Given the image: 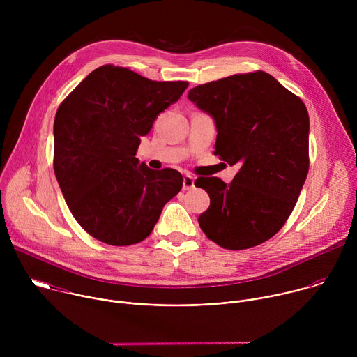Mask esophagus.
Listing matches in <instances>:
<instances>
[{"label": "esophagus", "mask_w": 357, "mask_h": 357, "mask_svg": "<svg viewBox=\"0 0 357 357\" xmlns=\"http://www.w3.org/2000/svg\"><path fill=\"white\" fill-rule=\"evenodd\" d=\"M192 188H195V179H193V176L185 175V176H183L182 189H183V190H189V189H192Z\"/></svg>", "instance_id": "obj_1"}]
</instances>
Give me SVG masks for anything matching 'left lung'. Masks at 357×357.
Masks as SVG:
<instances>
[{
	"label": "left lung",
	"instance_id": "obj_1",
	"mask_svg": "<svg viewBox=\"0 0 357 357\" xmlns=\"http://www.w3.org/2000/svg\"><path fill=\"white\" fill-rule=\"evenodd\" d=\"M188 98L215 120V155L240 165L229 185L216 176L195 181L211 197L200 229L227 250L267 241L289 218L308 175L307 107L261 70L196 86Z\"/></svg>",
	"mask_w": 357,
	"mask_h": 357
}]
</instances>
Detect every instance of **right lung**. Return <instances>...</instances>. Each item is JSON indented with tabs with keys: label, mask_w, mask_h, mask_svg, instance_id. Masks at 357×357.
Wrapping results in <instances>:
<instances>
[{
	"label": "right lung",
	"mask_w": 357,
	"mask_h": 357,
	"mask_svg": "<svg viewBox=\"0 0 357 357\" xmlns=\"http://www.w3.org/2000/svg\"><path fill=\"white\" fill-rule=\"evenodd\" d=\"M188 86L105 65L62 101L54 169L73 218L94 238L112 245L142 241L181 190V172L149 169L135 154L141 137Z\"/></svg>",
	"instance_id": "1"
}]
</instances>
